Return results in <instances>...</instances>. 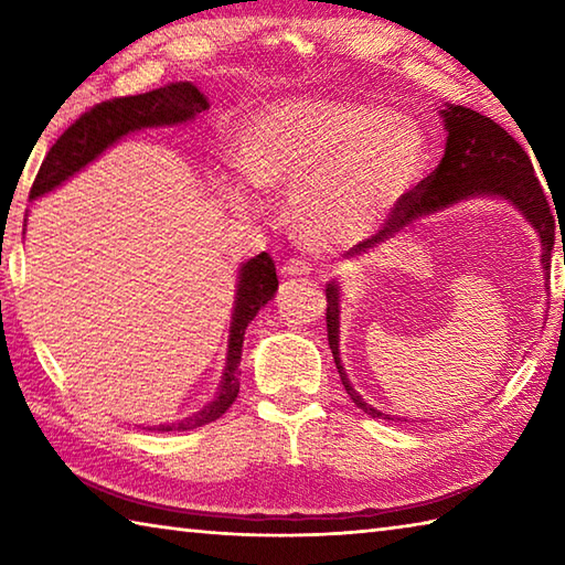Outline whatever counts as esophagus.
<instances>
[{
    "label": "esophagus",
    "instance_id": "esophagus-1",
    "mask_svg": "<svg viewBox=\"0 0 565 565\" xmlns=\"http://www.w3.org/2000/svg\"><path fill=\"white\" fill-rule=\"evenodd\" d=\"M282 278H307V275L312 273V265L307 260H300V258H290L282 263Z\"/></svg>",
    "mask_w": 565,
    "mask_h": 565
}]
</instances>
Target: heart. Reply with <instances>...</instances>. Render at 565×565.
<instances>
[{
    "mask_svg": "<svg viewBox=\"0 0 565 565\" xmlns=\"http://www.w3.org/2000/svg\"><path fill=\"white\" fill-rule=\"evenodd\" d=\"M236 162L265 194H290L292 221L317 248L379 233L428 164V135L408 113L374 103L297 98L255 113L236 135ZM228 199L250 209L241 182Z\"/></svg>",
    "mask_w": 565,
    "mask_h": 565,
    "instance_id": "1",
    "label": "heart"
}]
</instances>
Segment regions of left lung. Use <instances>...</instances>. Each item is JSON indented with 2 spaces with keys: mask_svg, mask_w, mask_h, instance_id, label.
I'll use <instances>...</instances> for the list:
<instances>
[{
  "mask_svg": "<svg viewBox=\"0 0 565 565\" xmlns=\"http://www.w3.org/2000/svg\"><path fill=\"white\" fill-rule=\"evenodd\" d=\"M443 130L445 152L435 172L423 179L411 194L401 201V206L393 211L374 238L359 243L347 255L354 260L369 258L371 253H379L401 236H408L420 226V221H428L445 211L472 199H497L512 206L516 214L524 218L531 228L536 231L541 243V270H544V287L548 290V270H551V253L556 233L553 226L556 221L551 216L548 201L544 196L539 179L534 174L529 154L524 152L512 135L504 127H499L487 115L475 113L462 105L445 103L443 110ZM342 285L339 280L327 282V332L329 349L334 354V364L342 376L349 398L356 403V408L364 411L371 418L381 420H408L401 415L383 413L371 406L361 393L351 386L347 369L342 364V351H339V332H342ZM413 420V418H411Z\"/></svg>",
  "mask_w": 565,
  "mask_h": 565,
  "instance_id": "1",
  "label": "left lung"
}]
</instances>
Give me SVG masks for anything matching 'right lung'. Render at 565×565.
<instances>
[{"instance_id": "right-lung-1", "label": "right lung", "mask_w": 565, "mask_h": 565, "mask_svg": "<svg viewBox=\"0 0 565 565\" xmlns=\"http://www.w3.org/2000/svg\"><path fill=\"white\" fill-rule=\"evenodd\" d=\"M209 110V98L201 93L194 83L177 81L167 83L162 88L127 95L95 105L90 113L81 115L66 132H63L56 145L51 147L44 164H41L36 182L31 186L29 199L36 201L51 194L58 186L68 182L71 177L83 172L85 167L93 164L95 159L115 147L127 135L150 130V127H177L194 120L199 113ZM26 231V218H24ZM275 292H278V275L268 253L255 255V258L241 263L236 278V297H233V312L228 327V349H226V366L218 381L214 398L204 403L199 411L182 420L159 423L150 430H194L211 420L221 418L236 401L241 381V351L243 337H246L248 324L255 319L265 305H268Z\"/></svg>"}]
</instances>
